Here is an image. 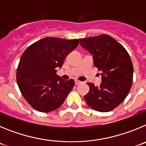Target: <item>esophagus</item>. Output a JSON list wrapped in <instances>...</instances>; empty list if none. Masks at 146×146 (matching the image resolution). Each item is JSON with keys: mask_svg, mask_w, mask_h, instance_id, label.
<instances>
[{"mask_svg": "<svg viewBox=\"0 0 146 146\" xmlns=\"http://www.w3.org/2000/svg\"><path fill=\"white\" fill-rule=\"evenodd\" d=\"M81 81H78V80H76V81H75V84H76V85H78V84H81Z\"/></svg>", "mask_w": 146, "mask_h": 146, "instance_id": "obj_1", "label": "esophagus"}]
</instances>
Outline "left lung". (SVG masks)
Returning a JSON list of instances; mask_svg holds the SVG:
<instances>
[{
    "label": "left lung",
    "mask_w": 146,
    "mask_h": 146,
    "mask_svg": "<svg viewBox=\"0 0 146 146\" xmlns=\"http://www.w3.org/2000/svg\"><path fill=\"white\" fill-rule=\"evenodd\" d=\"M81 46L92 55L94 65L101 71L102 83L88 82L84 96L88 106L100 112L113 110L127 98L133 79L132 60L124 46L106 34L80 39Z\"/></svg>",
    "instance_id": "1"
}]
</instances>
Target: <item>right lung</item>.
<instances>
[{
    "label": "right lung",
    "instance_id": "right-lung-1",
    "mask_svg": "<svg viewBox=\"0 0 146 146\" xmlns=\"http://www.w3.org/2000/svg\"><path fill=\"white\" fill-rule=\"evenodd\" d=\"M79 44L78 39L47 37L35 42L22 54L17 71L21 93L36 111H54L62 105L75 85L73 79L57 75L68 54Z\"/></svg>",
    "mask_w": 146,
    "mask_h": 146
}]
</instances>
